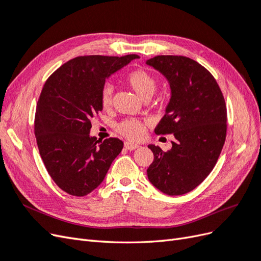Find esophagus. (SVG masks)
I'll use <instances>...</instances> for the list:
<instances>
[{
	"label": "esophagus",
	"mask_w": 261,
	"mask_h": 261,
	"mask_svg": "<svg viewBox=\"0 0 261 261\" xmlns=\"http://www.w3.org/2000/svg\"><path fill=\"white\" fill-rule=\"evenodd\" d=\"M124 147L127 149V150H135V149L139 148V145L130 143V141H126V143L124 144Z\"/></svg>",
	"instance_id": "esophagus-1"
}]
</instances>
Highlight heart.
<instances>
[{
	"mask_svg": "<svg viewBox=\"0 0 261 261\" xmlns=\"http://www.w3.org/2000/svg\"><path fill=\"white\" fill-rule=\"evenodd\" d=\"M125 82L144 100H147L151 97L158 87L156 77L144 68L132 69L125 76ZM113 87L109 84L105 85L102 87L100 92V101L102 108L108 109L111 107ZM116 130L126 138L136 140L143 137L145 132V124L138 120L128 118V120H124L118 124L116 126Z\"/></svg>",
	"mask_w": 261,
	"mask_h": 261,
	"instance_id": "b5f03b06",
	"label": "heart"
}]
</instances>
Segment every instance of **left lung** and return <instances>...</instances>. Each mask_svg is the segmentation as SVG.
<instances>
[{"mask_svg": "<svg viewBox=\"0 0 261 261\" xmlns=\"http://www.w3.org/2000/svg\"><path fill=\"white\" fill-rule=\"evenodd\" d=\"M146 64L167 78L171 99L154 129L173 134L172 148L149 145L154 159L147 170L154 187L170 196L193 191L219 159L226 137V106L215 77L198 62L181 55H158Z\"/></svg>", "mask_w": 261, "mask_h": 261, "instance_id": "left-lung-1", "label": "left lung"}]
</instances>
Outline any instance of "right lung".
Listing matches in <instances>:
<instances>
[{
  "instance_id": "obj_1",
  "label": "right lung",
  "mask_w": 261,
  "mask_h": 261,
  "mask_svg": "<svg viewBox=\"0 0 261 261\" xmlns=\"http://www.w3.org/2000/svg\"><path fill=\"white\" fill-rule=\"evenodd\" d=\"M138 58L77 57L46 80L37 103L35 135L44 167L62 191L90 194L122 151L118 138L90 136L91 120L102 111L100 92L107 78Z\"/></svg>"
}]
</instances>
